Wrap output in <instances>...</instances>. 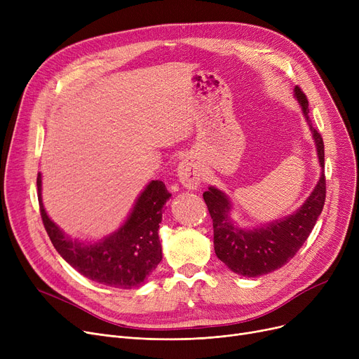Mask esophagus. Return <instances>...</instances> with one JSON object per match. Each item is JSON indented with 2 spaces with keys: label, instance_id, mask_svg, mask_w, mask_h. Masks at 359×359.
I'll return each instance as SVG.
<instances>
[{
  "label": "esophagus",
  "instance_id": "esophagus-1",
  "mask_svg": "<svg viewBox=\"0 0 359 359\" xmlns=\"http://www.w3.org/2000/svg\"><path fill=\"white\" fill-rule=\"evenodd\" d=\"M177 177L183 187L189 191L198 189L202 182V168L195 157H186L177 165Z\"/></svg>",
  "mask_w": 359,
  "mask_h": 359
}]
</instances>
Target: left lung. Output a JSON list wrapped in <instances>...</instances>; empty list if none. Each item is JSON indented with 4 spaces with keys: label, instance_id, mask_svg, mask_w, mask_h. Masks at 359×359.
Instances as JSON below:
<instances>
[{
    "label": "left lung",
    "instance_id": "8db88e82",
    "mask_svg": "<svg viewBox=\"0 0 359 359\" xmlns=\"http://www.w3.org/2000/svg\"><path fill=\"white\" fill-rule=\"evenodd\" d=\"M294 97L299 103L311 130L317 158L322 167L318 182L304 203L284 218L256 227H240L231 217L233 205L227 195L215 186H210L208 191L203 192L214 225L215 255L230 271L241 276L256 278L284 266L309 238L323 211L326 199L323 138L313 128L309 116V102L299 87L294 88Z\"/></svg>",
    "mask_w": 359,
    "mask_h": 359
}]
</instances>
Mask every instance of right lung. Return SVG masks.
Listing matches in <instances>:
<instances>
[{"label":"right lung","instance_id":"obj_1","mask_svg":"<svg viewBox=\"0 0 359 359\" xmlns=\"http://www.w3.org/2000/svg\"><path fill=\"white\" fill-rule=\"evenodd\" d=\"M37 198L46 233L62 259L86 278L102 285L130 290L142 285L163 259L158 229L163 208L172 196L161 180H151L138 195L121 227L99 241L71 238L48 215L42 201V175Z\"/></svg>","mask_w":359,"mask_h":359}]
</instances>
